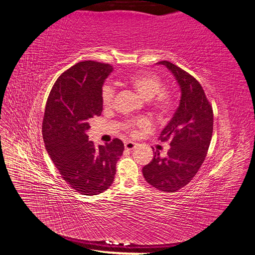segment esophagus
I'll return each instance as SVG.
<instances>
[{
  "instance_id": "obj_1",
  "label": "esophagus",
  "mask_w": 255,
  "mask_h": 255,
  "mask_svg": "<svg viewBox=\"0 0 255 255\" xmlns=\"http://www.w3.org/2000/svg\"><path fill=\"white\" fill-rule=\"evenodd\" d=\"M136 145H137V143L136 142H134V141H127L126 143H125V148L127 149V150H134L135 148H136Z\"/></svg>"
}]
</instances>
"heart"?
<instances>
[{"label":"heart","instance_id":"b5f03b06","mask_svg":"<svg viewBox=\"0 0 255 255\" xmlns=\"http://www.w3.org/2000/svg\"><path fill=\"white\" fill-rule=\"evenodd\" d=\"M132 86L138 95L145 100L152 99L154 109L160 113H169L172 109L173 98L172 94L166 88L161 87V80L156 74L151 72H139L130 75L127 81ZM115 90L112 85L105 84L102 88V103L104 106H109L113 102ZM150 122L146 119H137L125 123V128L132 134H137L138 128H148Z\"/></svg>","mask_w":255,"mask_h":255}]
</instances>
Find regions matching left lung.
<instances>
[{"mask_svg":"<svg viewBox=\"0 0 255 255\" xmlns=\"http://www.w3.org/2000/svg\"><path fill=\"white\" fill-rule=\"evenodd\" d=\"M180 86L181 100L159 139L170 141L166 157L159 152L142 168L145 181L161 191L174 192L187 185L203 164L213 135V110L200 83L183 69L163 60Z\"/></svg>","mask_w":255,"mask_h":255,"instance_id":"8db88e82","label":"left lung"}]
</instances>
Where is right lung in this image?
<instances>
[{
  "instance_id": "add662e5",
  "label": "right lung",
  "mask_w": 255,
  "mask_h": 255,
  "mask_svg": "<svg viewBox=\"0 0 255 255\" xmlns=\"http://www.w3.org/2000/svg\"><path fill=\"white\" fill-rule=\"evenodd\" d=\"M113 70L111 65L98 61L78 63L57 79L45 105V149L63 179L82 195L109 189L125 150L118 138L96 145L87 135L90 120L103 111L102 86Z\"/></svg>"
}]
</instances>
